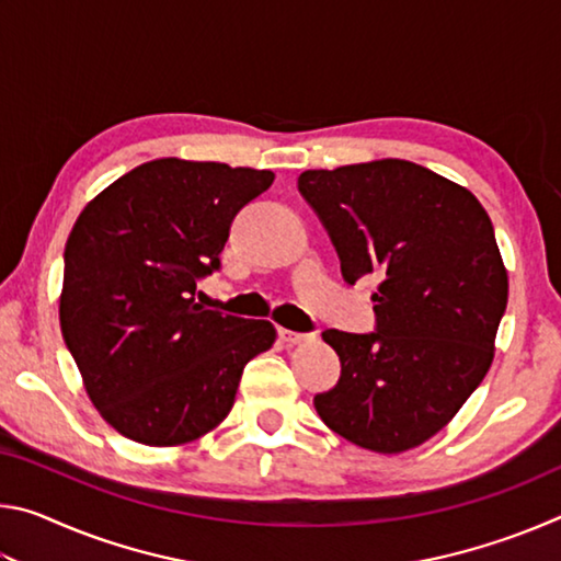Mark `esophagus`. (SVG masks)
<instances>
[{"mask_svg":"<svg viewBox=\"0 0 561 561\" xmlns=\"http://www.w3.org/2000/svg\"><path fill=\"white\" fill-rule=\"evenodd\" d=\"M279 339L284 341L287 346H297L304 344V341H309V334H299V331H291V329H279Z\"/></svg>","mask_w":561,"mask_h":561,"instance_id":"esophagus-1","label":"esophagus"}]
</instances>
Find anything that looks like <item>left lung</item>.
Returning a JSON list of instances; mask_svg holds the SVG:
<instances>
[{"instance_id": "obj_1", "label": "left lung", "mask_w": 561, "mask_h": 561, "mask_svg": "<svg viewBox=\"0 0 561 561\" xmlns=\"http://www.w3.org/2000/svg\"><path fill=\"white\" fill-rule=\"evenodd\" d=\"M297 187L344 279L383 277L374 334H321L341 378L317 413L358 448L411 450L453 421L495 356L510 284L490 217L468 187L398 158L304 170Z\"/></svg>"}]
</instances>
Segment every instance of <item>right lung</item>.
<instances>
[{"mask_svg": "<svg viewBox=\"0 0 561 561\" xmlns=\"http://www.w3.org/2000/svg\"><path fill=\"white\" fill-rule=\"evenodd\" d=\"M272 170L158 158L83 207L66 240L59 321L91 403L126 438H203L234 405L244 364L277 329L195 304L230 225Z\"/></svg>", "mask_w": 561, "mask_h": 561, "instance_id": "obj_1", "label": "right lung"}]
</instances>
